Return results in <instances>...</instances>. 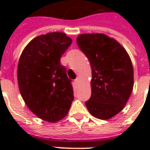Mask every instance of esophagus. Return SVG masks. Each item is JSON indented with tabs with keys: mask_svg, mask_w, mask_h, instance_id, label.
Instances as JSON below:
<instances>
[{
	"mask_svg": "<svg viewBox=\"0 0 150 150\" xmlns=\"http://www.w3.org/2000/svg\"><path fill=\"white\" fill-rule=\"evenodd\" d=\"M79 82H80V79L79 78H76V79H75V83H79Z\"/></svg>",
	"mask_w": 150,
	"mask_h": 150,
	"instance_id": "34e87169",
	"label": "esophagus"
}]
</instances>
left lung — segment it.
<instances>
[{
	"label": "left lung",
	"instance_id": "1",
	"mask_svg": "<svg viewBox=\"0 0 150 150\" xmlns=\"http://www.w3.org/2000/svg\"><path fill=\"white\" fill-rule=\"evenodd\" d=\"M76 42L91 67V95L85 104L95 117L110 119L125 108L132 91L130 57L116 40L106 34H79Z\"/></svg>",
	"mask_w": 150,
	"mask_h": 150
}]
</instances>
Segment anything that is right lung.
I'll list each match as a JSON object with an SVG mask.
<instances>
[{"label": "right lung", "instance_id": "1", "mask_svg": "<svg viewBox=\"0 0 150 150\" xmlns=\"http://www.w3.org/2000/svg\"><path fill=\"white\" fill-rule=\"evenodd\" d=\"M72 40L53 32L31 40L19 59L18 82L21 97L30 110L43 120L64 118L74 100L71 80L60 59Z\"/></svg>", "mask_w": 150, "mask_h": 150}]
</instances>
